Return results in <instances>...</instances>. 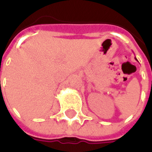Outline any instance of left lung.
<instances>
[{"instance_id": "left-lung-1", "label": "left lung", "mask_w": 152, "mask_h": 152, "mask_svg": "<svg viewBox=\"0 0 152 152\" xmlns=\"http://www.w3.org/2000/svg\"><path fill=\"white\" fill-rule=\"evenodd\" d=\"M135 59H136V60H137V58H136V57H135Z\"/></svg>"}]
</instances>
